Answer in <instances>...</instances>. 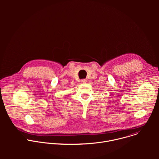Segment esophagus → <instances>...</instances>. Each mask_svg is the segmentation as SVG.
<instances>
[{"instance_id": "34e87169", "label": "esophagus", "mask_w": 159, "mask_h": 159, "mask_svg": "<svg viewBox=\"0 0 159 159\" xmlns=\"http://www.w3.org/2000/svg\"><path fill=\"white\" fill-rule=\"evenodd\" d=\"M86 82H87V80H85V79H83V80H81V82H82V83H85Z\"/></svg>"}]
</instances>
